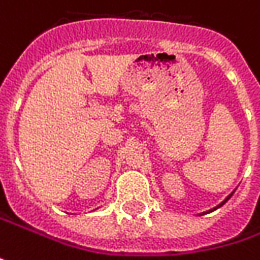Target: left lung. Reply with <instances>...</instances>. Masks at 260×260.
<instances>
[{
  "label": "left lung",
  "mask_w": 260,
  "mask_h": 260,
  "mask_svg": "<svg viewBox=\"0 0 260 260\" xmlns=\"http://www.w3.org/2000/svg\"><path fill=\"white\" fill-rule=\"evenodd\" d=\"M232 196H233V192H232V194H229L228 197H226V199H224V200H223V202L220 203L219 206H217V207H214V209H211V210H209V211H206V213H210V211H213V210H216V209H219V207H221V206H223V204H224V203L228 202L229 199H230V197H232ZM206 213H202V214H206ZM202 214H200V216H202Z\"/></svg>",
  "instance_id": "left-lung-1"
}]
</instances>
